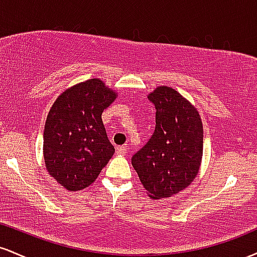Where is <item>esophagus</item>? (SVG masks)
<instances>
[{
	"label": "esophagus",
	"instance_id": "1",
	"mask_svg": "<svg viewBox=\"0 0 257 257\" xmlns=\"http://www.w3.org/2000/svg\"><path fill=\"white\" fill-rule=\"evenodd\" d=\"M116 152H117V155L124 156L125 153H126V147L125 146H118L116 149Z\"/></svg>",
	"mask_w": 257,
	"mask_h": 257
}]
</instances>
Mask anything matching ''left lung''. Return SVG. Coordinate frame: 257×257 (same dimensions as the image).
Returning a JSON list of instances; mask_svg holds the SVG:
<instances>
[{"label":"left lung","instance_id":"obj_1","mask_svg":"<svg viewBox=\"0 0 257 257\" xmlns=\"http://www.w3.org/2000/svg\"><path fill=\"white\" fill-rule=\"evenodd\" d=\"M149 100L156 108L155 133L132 164L151 198H167L187 187L198 173L203 125L196 108L173 88L158 87Z\"/></svg>","mask_w":257,"mask_h":257}]
</instances>
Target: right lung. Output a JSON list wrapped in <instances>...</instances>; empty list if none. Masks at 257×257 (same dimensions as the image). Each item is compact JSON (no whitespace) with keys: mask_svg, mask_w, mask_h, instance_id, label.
<instances>
[{"mask_svg":"<svg viewBox=\"0 0 257 257\" xmlns=\"http://www.w3.org/2000/svg\"><path fill=\"white\" fill-rule=\"evenodd\" d=\"M116 98L98 78L64 91L53 104L43 132L48 173L69 191L93 184L114 153L101 114Z\"/></svg>","mask_w":257,"mask_h":257,"instance_id":"1","label":"right lung"}]
</instances>
